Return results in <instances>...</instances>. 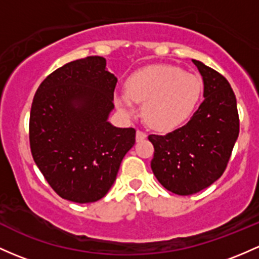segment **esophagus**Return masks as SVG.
Listing matches in <instances>:
<instances>
[{
    "label": "esophagus",
    "instance_id": "1",
    "mask_svg": "<svg viewBox=\"0 0 259 259\" xmlns=\"http://www.w3.org/2000/svg\"><path fill=\"white\" fill-rule=\"evenodd\" d=\"M146 137H147V135L144 132H142V131H137V132H136V141L137 142L146 140Z\"/></svg>",
    "mask_w": 259,
    "mask_h": 259
}]
</instances>
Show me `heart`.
Returning a JSON list of instances; mask_svg holds the SVG:
<instances>
[{"label":"heart","instance_id":"heart-1","mask_svg":"<svg viewBox=\"0 0 259 259\" xmlns=\"http://www.w3.org/2000/svg\"><path fill=\"white\" fill-rule=\"evenodd\" d=\"M126 90L116 95L124 116H135V102H144V121L154 130L171 131L194 112L202 94V80L178 66L149 65L131 75Z\"/></svg>","mask_w":259,"mask_h":259}]
</instances>
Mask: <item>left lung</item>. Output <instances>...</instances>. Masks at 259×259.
Wrapping results in <instances>:
<instances>
[{"instance_id": "8db88e82", "label": "left lung", "mask_w": 259, "mask_h": 259, "mask_svg": "<svg viewBox=\"0 0 259 259\" xmlns=\"http://www.w3.org/2000/svg\"><path fill=\"white\" fill-rule=\"evenodd\" d=\"M204 81V101L188 123L165 136L151 135L153 174L166 190L191 195L204 190L226 169L240 132L237 102L226 79L193 59Z\"/></svg>"}]
</instances>
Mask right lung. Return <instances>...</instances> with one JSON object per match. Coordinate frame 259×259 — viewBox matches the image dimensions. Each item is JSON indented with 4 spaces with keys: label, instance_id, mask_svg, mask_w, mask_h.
Returning <instances> with one entry per match:
<instances>
[{
    "label": "right lung",
    "instance_id": "right-lung-1",
    "mask_svg": "<svg viewBox=\"0 0 259 259\" xmlns=\"http://www.w3.org/2000/svg\"><path fill=\"white\" fill-rule=\"evenodd\" d=\"M117 77L106 59L74 60L47 76L33 99V159L53 190L77 204L95 202L115 183L136 142L135 128L108 122Z\"/></svg>",
    "mask_w": 259,
    "mask_h": 259
}]
</instances>
